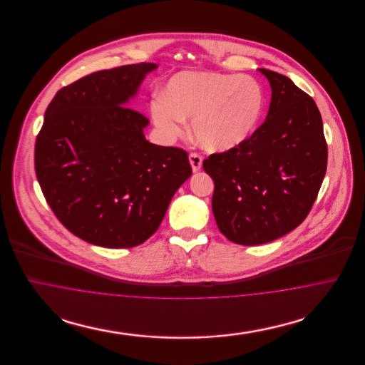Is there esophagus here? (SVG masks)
Wrapping results in <instances>:
<instances>
[{"label":"esophagus","instance_id":"obj_1","mask_svg":"<svg viewBox=\"0 0 365 365\" xmlns=\"http://www.w3.org/2000/svg\"><path fill=\"white\" fill-rule=\"evenodd\" d=\"M189 161H190L191 168L194 173H197L202 168V157L200 156L198 153H190Z\"/></svg>","mask_w":365,"mask_h":365}]
</instances>
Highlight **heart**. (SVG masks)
<instances>
[{
  "label": "heart",
  "instance_id": "obj_1",
  "mask_svg": "<svg viewBox=\"0 0 365 365\" xmlns=\"http://www.w3.org/2000/svg\"><path fill=\"white\" fill-rule=\"evenodd\" d=\"M264 104V90L250 76L183 71L167 82L150 113L167 138L180 135L185 119H191L192 135L201 146L226 152L242 145L256 131Z\"/></svg>",
  "mask_w": 365,
  "mask_h": 365
}]
</instances>
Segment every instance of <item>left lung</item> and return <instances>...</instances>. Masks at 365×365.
<instances>
[{"mask_svg": "<svg viewBox=\"0 0 365 365\" xmlns=\"http://www.w3.org/2000/svg\"><path fill=\"white\" fill-rule=\"evenodd\" d=\"M272 90L265 122L242 145L204 160L212 210L231 242L275 241L308 216L327 170L323 120L292 79L260 68Z\"/></svg>", "mask_w": 365, "mask_h": 365, "instance_id": "left-lung-1", "label": "left lung"}]
</instances>
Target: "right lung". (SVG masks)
Returning a JSON list of instances; mask_svg holds the SVG:
<instances>
[{"label":"right lung","instance_id":"obj_1","mask_svg":"<svg viewBox=\"0 0 365 365\" xmlns=\"http://www.w3.org/2000/svg\"><path fill=\"white\" fill-rule=\"evenodd\" d=\"M157 64L98 71L60 88L35 142V174L56 217L78 238L120 249L150 238L191 175L187 153L146 140L125 105Z\"/></svg>","mask_w":365,"mask_h":365}]
</instances>
